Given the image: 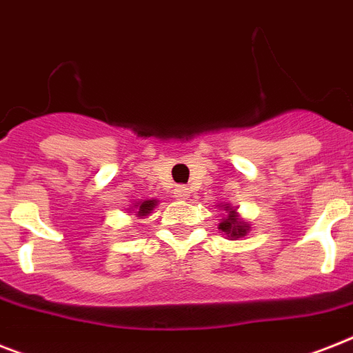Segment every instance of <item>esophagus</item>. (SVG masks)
I'll return each mask as SVG.
<instances>
[{
  "label": "esophagus",
  "instance_id": "obj_1",
  "mask_svg": "<svg viewBox=\"0 0 353 353\" xmlns=\"http://www.w3.org/2000/svg\"><path fill=\"white\" fill-rule=\"evenodd\" d=\"M174 194H176V197H179V199H186V197L190 196V192H188V186H185V185L176 186V188H174Z\"/></svg>",
  "mask_w": 353,
  "mask_h": 353
}]
</instances>
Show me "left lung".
<instances>
[{
    "mask_svg": "<svg viewBox=\"0 0 353 353\" xmlns=\"http://www.w3.org/2000/svg\"><path fill=\"white\" fill-rule=\"evenodd\" d=\"M234 221H236V217H234V212H232V216L228 217V219H225V221L219 225V228H221L223 232H228L230 230V236L232 237H237V236H241V234H245V228L243 226H237V230L236 228H232V225H234Z\"/></svg>",
    "mask_w": 353,
    "mask_h": 353,
    "instance_id": "left-lung-1",
    "label": "left lung"
}]
</instances>
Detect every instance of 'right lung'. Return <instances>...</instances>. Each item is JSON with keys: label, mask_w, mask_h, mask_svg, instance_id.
<instances>
[{"label": "right lung", "mask_w": 353, "mask_h": 353, "mask_svg": "<svg viewBox=\"0 0 353 353\" xmlns=\"http://www.w3.org/2000/svg\"><path fill=\"white\" fill-rule=\"evenodd\" d=\"M137 206V216H147L150 214V210L156 206V201L152 199V201H143L141 205H136Z\"/></svg>", "instance_id": "1"}]
</instances>
